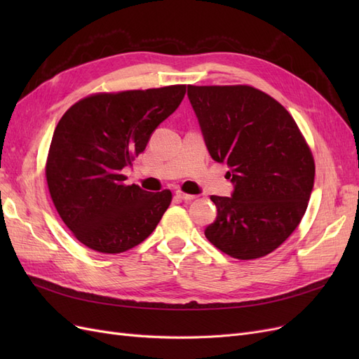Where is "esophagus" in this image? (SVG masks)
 <instances>
[{"instance_id": "esophagus-1", "label": "esophagus", "mask_w": 359, "mask_h": 359, "mask_svg": "<svg viewBox=\"0 0 359 359\" xmlns=\"http://www.w3.org/2000/svg\"><path fill=\"white\" fill-rule=\"evenodd\" d=\"M175 196L178 198V199H181V201H186V202H190V201H193L194 198V194H189V193H184V191H181V190H177L175 191Z\"/></svg>"}]
</instances>
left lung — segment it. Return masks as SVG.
<instances>
[{
	"label": "left lung",
	"instance_id": "left-lung-1",
	"mask_svg": "<svg viewBox=\"0 0 359 359\" xmlns=\"http://www.w3.org/2000/svg\"><path fill=\"white\" fill-rule=\"evenodd\" d=\"M212 160L226 163L231 198L217 206L205 236L223 253L266 256L297 229L311 196L314 161L290 114L253 86H187Z\"/></svg>",
	"mask_w": 359,
	"mask_h": 359
}]
</instances>
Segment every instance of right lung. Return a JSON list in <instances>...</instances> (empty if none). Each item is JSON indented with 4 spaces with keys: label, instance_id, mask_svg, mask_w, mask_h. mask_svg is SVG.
<instances>
[{
    "label": "right lung",
    "instance_id": "1",
    "mask_svg": "<svg viewBox=\"0 0 359 359\" xmlns=\"http://www.w3.org/2000/svg\"><path fill=\"white\" fill-rule=\"evenodd\" d=\"M186 85L95 94L74 103L52 136L46 180L53 205L78 240L100 253H123L156 229L172 193L126 186L121 170L178 109Z\"/></svg>",
    "mask_w": 359,
    "mask_h": 359
}]
</instances>
